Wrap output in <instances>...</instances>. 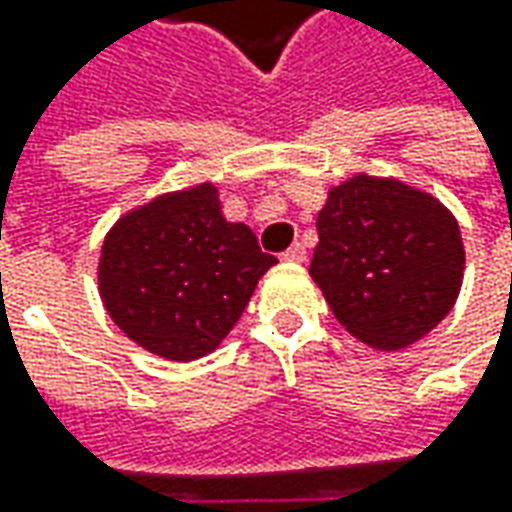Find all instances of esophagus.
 Masks as SVG:
<instances>
[{
    "label": "esophagus",
    "mask_w": 512,
    "mask_h": 512,
    "mask_svg": "<svg viewBox=\"0 0 512 512\" xmlns=\"http://www.w3.org/2000/svg\"><path fill=\"white\" fill-rule=\"evenodd\" d=\"M282 259H285V262H293V265H302V262H305V259H307L305 247H302V245H290L285 250V253H282Z\"/></svg>",
    "instance_id": "esophagus-1"
}]
</instances>
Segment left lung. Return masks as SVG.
Listing matches in <instances>:
<instances>
[{
    "mask_svg": "<svg viewBox=\"0 0 512 512\" xmlns=\"http://www.w3.org/2000/svg\"><path fill=\"white\" fill-rule=\"evenodd\" d=\"M310 276L359 342L399 350L450 313L464 276L459 222L433 196L359 173L327 193Z\"/></svg>",
    "mask_w": 512,
    "mask_h": 512,
    "instance_id": "left-lung-1",
    "label": "left lung"
}]
</instances>
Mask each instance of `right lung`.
Here are the masks:
<instances>
[{"instance_id":"right-lung-1","label":"right lung","mask_w":512,"mask_h":512,"mask_svg":"<svg viewBox=\"0 0 512 512\" xmlns=\"http://www.w3.org/2000/svg\"><path fill=\"white\" fill-rule=\"evenodd\" d=\"M273 265L250 227L222 216L219 190L205 182L156 196L110 227L99 293L128 339L193 362L219 347Z\"/></svg>"}]
</instances>
